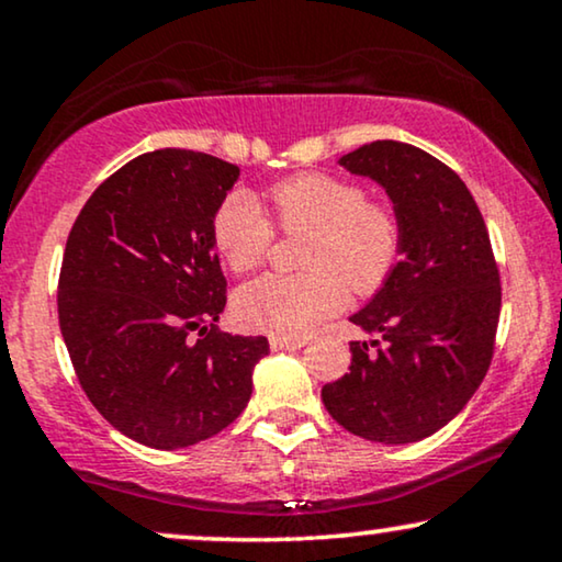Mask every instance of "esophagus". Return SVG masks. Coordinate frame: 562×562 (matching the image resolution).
<instances>
[{
  "label": "esophagus",
  "mask_w": 562,
  "mask_h": 562,
  "mask_svg": "<svg viewBox=\"0 0 562 562\" xmlns=\"http://www.w3.org/2000/svg\"><path fill=\"white\" fill-rule=\"evenodd\" d=\"M271 350L279 352V350H302L306 345V337H299V335H273L271 340Z\"/></svg>",
  "instance_id": "1"
}]
</instances>
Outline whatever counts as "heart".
<instances>
[{
	"label": "heart",
	"mask_w": 562,
	"mask_h": 562,
	"mask_svg": "<svg viewBox=\"0 0 562 562\" xmlns=\"http://www.w3.org/2000/svg\"><path fill=\"white\" fill-rule=\"evenodd\" d=\"M286 233H310L302 276H263L235 296V314L248 329L302 335L333 317L356 294H373L402 256V225L389 206L368 202L366 189L329 173H299L268 191ZM212 243L229 271L263 263L273 227L248 191H233L212 217Z\"/></svg>",
	"instance_id": "heart-1"
}]
</instances>
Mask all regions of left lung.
Masks as SVG:
<instances>
[{"label": "left lung", "mask_w": 562, "mask_h": 562, "mask_svg": "<svg viewBox=\"0 0 562 562\" xmlns=\"http://www.w3.org/2000/svg\"><path fill=\"white\" fill-rule=\"evenodd\" d=\"M337 164L386 191L402 260L350 317L381 340L350 342V373L322 402L363 440H425L471 402L494 356L502 286L486 222L460 176L409 143L360 145Z\"/></svg>", "instance_id": "8db88e82"}]
</instances>
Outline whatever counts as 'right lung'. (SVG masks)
<instances>
[{"instance_id": "obj_1", "label": "right lung", "mask_w": 562, "mask_h": 562, "mask_svg": "<svg viewBox=\"0 0 562 562\" xmlns=\"http://www.w3.org/2000/svg\"><path fill=\"white\" fill-rule=\"evenodd\" d=\"M240 168L164 148L83 204L58 281L60 335L89 402L130 440L189 448L240 417L266 337L220 333L225 276L212 217Z\"/></svg>"}]
</instances>
